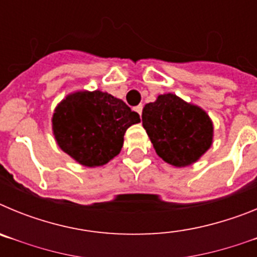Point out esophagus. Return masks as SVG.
I'll list each match as a JSON object with an SVG mask.
<instances>
[{"instance_id":"1","label":"esophagus","mask_w":257,"mask_h":257,"mask_svg":"<svg viewBox=\"0 0 257 257\" xmlns=\"http://www.w3.org/2000/svg\"><path fill=\"white\" fill-rule=\"evenodd\" d=\"M135 110L138 113H139V115H142V112H143V105H142V104H139V105H138V106H135Z\"/></svg>"}]
</instances>
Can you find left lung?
I'll return each mask as SVG.
<instances>
[{"instance_id":"1","label":"left lung","mask_w":257,"mask_h":257,"mask_svg":"<svg viewBox=\"0 0 257 257\" xmlns=\"http://www.w3.org/2000/svg\"><path fill=\"white\" fill-rule=\"evenodd\" d=\"M142 121L156 153L175 167L196 163L212 145L213 123L207 112L171 92L145 104Z\"/></svg>"}]
</instances>
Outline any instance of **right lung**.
Segmentation results:
<instances>
[{
    "label": "right lung",
    "instance_id": "obj_1",
    "mask_svg": "<svg viewBox=\"0 0 257 257\" xmlns=\"http://www.w3.org/2000/svg\"><path fill=\"white\" fill-rule=\"evenodd\" d=\"M139 122L124 101L100 90L70 92L51 118L59 148L86 167L104 166L118 156L126 130Z\"/></svg>",
    "mask_w": 257,
    "mask_h": 257
}]
</instances>
